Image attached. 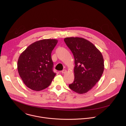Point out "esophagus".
I'll return each mask as SVG.
<instances>
[{
    "instance_id": "1",
    "label": "esophagus",
    "mask_w": 126,
    "mask_h": 126,
    "mask_svg": "<svg viewBox=\"0 0 126 126\" xmlns=\"http://www.w3.org/2000/svg\"><path fill=\"white\" fill-rule=\"evenodd\" d=\"M66 72H67V70H65V69H64V70H62V71H61V73H62V74H65V73H66Z\"/></svg>"
}]
</instances>
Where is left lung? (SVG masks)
Instances as JSON below:
<instances>
[{
    "label": "left lung",
    "instance_id": "1",
    "mask_svg": "<svg viewBox=\"0 0 126 126\" xmlns=\"http://www.w3.org/2000/svg\"><path fill=\"white\" fill-rule=\"evenodd\" d=\"M72 52L75 60L74 81L69 88L78 94L88 92L101 77L104 62L101 52L89 41L80 37L64 39Z\"/></svg>",
    "mask_w": 126,
    "mask_h": 126
}]
</instances>
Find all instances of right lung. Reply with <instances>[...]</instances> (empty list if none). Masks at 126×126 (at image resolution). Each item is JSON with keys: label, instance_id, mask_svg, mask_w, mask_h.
Segmentation results:
<instances>
[{"label": "right lung", "instance_id": "right-lung-1", "mask_svg": "<svg viewBox=\"0 0 126 126\" xmlns=\"http://www.w3.org/2000/svg\"><path fill=\"white\" fill-rule=\"evenodd\" d=\"M58 42L43 39L30 45L20 54L17 62L18 73L25 85L34 91L47 88L56 75L53 71L51 52Z\"/></svg>", "mask_w": 126, "mask_h": 126}]
</instances>
